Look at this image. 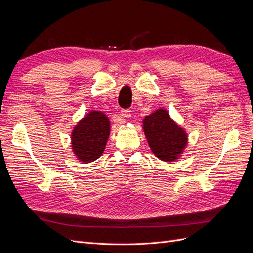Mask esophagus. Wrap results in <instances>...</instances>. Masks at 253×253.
I'll use <instances>...</instances> for the list:
<instances>
[{"label": "esophagus", "instance_id": "34e87169", "mask_svg": "<svg viewBox=\"0 0 253 253\" xmlns=\"http://www.w3.org/2000/svg\"><path fill=\"white\" fill-rule=\"evenodd\" d=\"M120 115H121L122 117L128 118L129 116H131V111L127 110V109H126V110H121V113H120Z\"/></svg>", "mask_w": 253, "mask_h": 253}]
</instances>
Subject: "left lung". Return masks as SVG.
I'll use <instances>...</instances> for the list:
<instances>
[{
	"mask_svg": "<svg viewBox=\"0 0 253 253\" xmlns=\"http://www.w3.org/2000/svg\"><path fill=\"white\" fill-rule=\"evenodd\" d=\"M143 132L155 156L164 162H174L186 148V132L170 118L164 109L143 119Z\"/></svg>",
	"mask_w": 253,
	"mask_h": 253,
	"instance_id": "1",
	"label": "left lung"
}]
</instances>
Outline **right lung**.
Wrapping results in <instances>:
<instances>
[{
	"instance_id": "1",
	"label": "right lung",
	"mask_w": 253,
	"mask_h": 253,
	"mask_svg": "<svg viewBox=\"0 0 253 253\" xmlns=\"http://www.w3.org/2000/svg\"><path fill=\"white\" fill-rule=\"evenodd\" d=\"M110 127L109 118L99 111L89 112L78 122L72 133V147L80 162L91 163L102 155Z\"/></svg>"
}]
</instances>
